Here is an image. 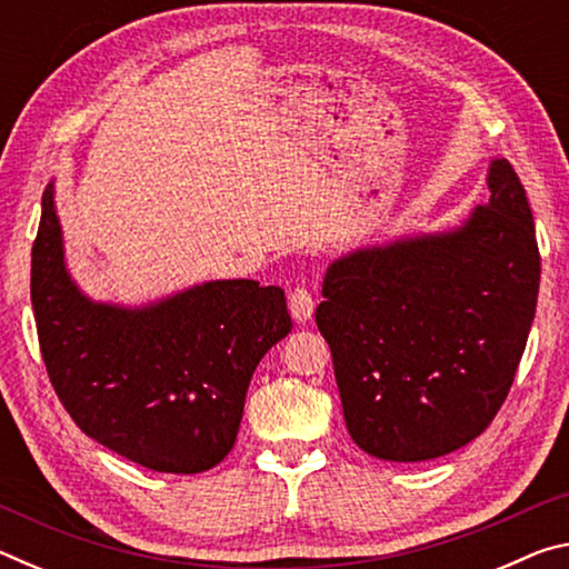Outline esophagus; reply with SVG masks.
<instances>
[{
  "label": "esophagus",
  "mask_w": 569,
  "mask_h": 569,
  "mask_svg": "<svg viewBox=\"0 0 569 569\" xmlns=\"http://www.w3.org/2000/svg\"><path fill=\"white\" fill-rule=\"evenodd\" d=\"M313 296L306 291V288H293L291 293H288V308H291V316L298 323H306L308 319L313 316Z\"/></svg>",
  "instance_id": "34e87169"
}]
</instances>
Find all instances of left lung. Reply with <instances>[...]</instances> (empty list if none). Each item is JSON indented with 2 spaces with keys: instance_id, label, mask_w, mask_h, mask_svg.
I'll return each instance as SVG.
<instances>
[{
  "instance_id": "8db88e82",
  "label": "left lung",
  "mask_w": 569,
  "mask_h": 569,
  "mask_svg": "<svg viewBox=\"0 0 569 569\" xmlns=\"http://www.w3.org/2000/svg\"><path fill=\"white\" fill-rule=\"evenodd\" d=\"M459 226L361 246L329 266L316 323L346 429L366 455L429 461L489 427L535 321L532 210L505 158Z\"/></svg>"
}]
</instances>
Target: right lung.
Segmentation results:
<instances>
[{
    "label": "right lung",
    "mask_w": 569,
    "mask_h": 569,
    "mask_svg": "<svg viewBox=\"0 0 569 569\" xmlns=\"http://www.w3.org/2000/svg\"><path fill=\"white\" fill-rule=\"evenodd\" d=\"M32 308L57 397L84 435L152 471L198 475L226 459L256 366L291 331L283 288L203 281L142 306L94 301L70 273L42 196Z\"/></svg>",
    "instance_id": "obj_1"
}]
</instances>
